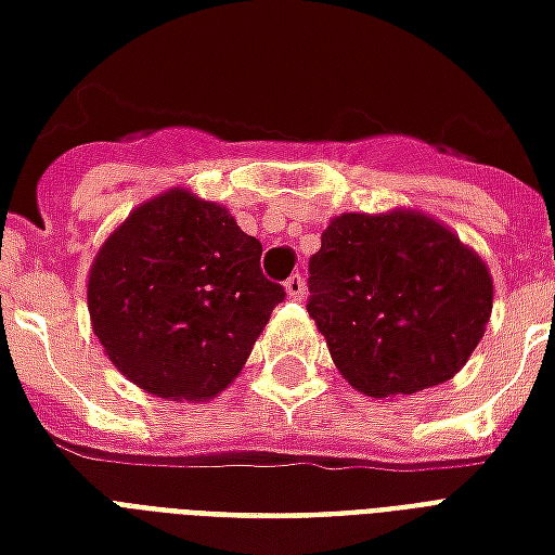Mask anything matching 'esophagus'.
I'll use <instances>...</instances> for the list:
<instances>
[{
	"label": "esophagus",
	"mask_w": 555,
	"mask_h": 555,
	"mask_svg": "<svg viewBox=\"0 0 555 555\" xmlns=\"http://www.w3.org/2000/svg\"><path fill=\"white\" fill-rule=\"evenodd\" d=\"M285 294H288L291 299H302L306 297V279L299 276V273H294V276L285 282Z\"/></svg>",
	"instance_id": "esophagus-1"
}]
</instances>
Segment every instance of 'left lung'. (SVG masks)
Returning <instances> with one entry per match:
<instances>
[{
	"label": "left lung",
	"mask_w": 555,
	"mask_h": 555,
	"mask_svg": "<svg viewBox=\"0 0 555 555\" xmlns=\"http://www.w3.org/2000/svg\"><path fill=\"white\" fill-rule=\"evenodd\" d=\"M309 273L311 320L340 376L367 397L453 379L494 306L479 253L414 208L332 217Z\"/></svg>",
	"instance_id": "obj_1"
}]
</instances>
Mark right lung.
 Masks as SVG:
<instances>
[{"label":"right lung","mask_w":555,"mask_h":555,"mask_svg":"<svg viewBox=\"0 0 555 555\" xmlns=\"http://www.w3.org/2000/svg\"><path fill=\"white\" fill-rule=\"evenodd\" d=\"M229 208L170 188L141 203L88 273L93 335L152 397L205 403L235 382L285 288Z\"/></svg>","instance_id":"right-lung-1"}]
</instances>
